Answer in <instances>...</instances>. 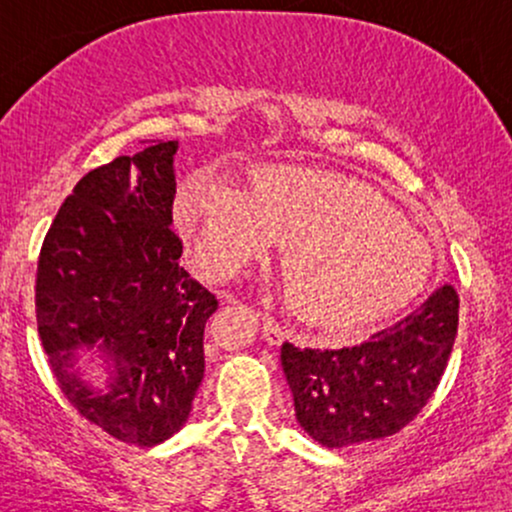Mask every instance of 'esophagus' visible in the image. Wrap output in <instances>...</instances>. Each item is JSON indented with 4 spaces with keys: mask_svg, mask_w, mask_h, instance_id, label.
Wrapping results in <instances>:
<instances>
[{
    "mask_svg": "<svg viewBox=\"0 0 512 512\" xmlns=\"http://www.w3.org/2000/svg\"><path fill=\"white\" fill-rule=\"evenodd\" d=\"M262 334L264 339H267L269 344H281V339H284V327L279 325V322L272 320V317H264L262 320Z\"/></svg>",
    "mask_w": 512,
    "mask_h": 512,
    "instance_id": "34e87169",
    "label": "esophagus"
}]
</instances>
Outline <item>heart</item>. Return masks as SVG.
<instances>
[{
    "label": "heart",
    "instance_id": "b5f03b06",
    "mask_svg": "<svg viewBox=\"0 0 512 512\" xmlns=\"http://www.w3.org/2000/svg\"><path fill=\"white\" fill-rule=\"evenodd\" d=\"M178 223L204 272L228 279L289 245L286 279L303 320L342 330L387 315L424 284L431 250L373 187L330 170L272 166L252 190L195 173Z\"/></svg>",
    "mask_w": 512,
    "mask_h": 512
}]
</instances>
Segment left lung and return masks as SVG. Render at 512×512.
Segmentation results:
<instances>
[{
  "label": "left lung",
  "mask_w": 512,
  "mask_h": 512,
  "mask_svg": "<svg viewBox=\"0 0 512 512\" xmlns=\"http://www.w3.org/2000/svg\"><path fill=\"white\" fill-rule=\"evenodd\" d=\"M457 313L460 298L445 284L358 346L298 349L284 342L281 368L303 431L325 448H349L407 426L448 366Z\"/></svg>",
  "instance_id": "obj_1"
}]
</instances>
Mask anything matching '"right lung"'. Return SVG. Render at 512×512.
<instances>
[{"instance_id": "1", "label": "right lung", "mask_w": 512, "mask_h": 512, "mask_svg": "<svg viewBox=\"0 0 512 512\" xmlns=\"http://www.w3.org/2000/svg\"><path fill=\"white\" fill-rule=\"evenodd\" d=\"M178 142L144 146L76 182L38 260L35 317L52 375L91 424L125 443H163L185 426L204 378V325L219 301L180 267L173 233ZM79 350L109 370L83 378Z\"/></svg>"}]
</instances>
